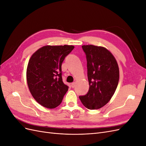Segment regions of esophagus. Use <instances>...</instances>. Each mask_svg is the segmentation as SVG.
Returning <instances> with one entry per match:
<instances>
[{
	"label": "esophagus",
	"instance_id": "34e87169",
	"mask_svg": "<svg viewBox=\"0 0 146 146\" xmlns=\"http://www.w3.org/2000/svg\"><path fill=\"white\" fill-rule=\"evenodd\" d=\"M71 86L72 88H74L75 86H76V82H73L71 83Z\"/></svg>",
	"mask_w": 146,
	"mask_h": 146
}]
</instances>
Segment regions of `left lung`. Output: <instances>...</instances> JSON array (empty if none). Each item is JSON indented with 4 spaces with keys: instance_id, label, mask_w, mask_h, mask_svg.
Instances as JSON below:
<instances>
[{
    "instance_id": "1",
    "label": "left lung",
    "mask_w": 146,
    "mask_h": 146,
    "mask_svg": "<svg viewBox=\"0 0 146 146\" xmlns=\"http://www.w3.org/2000/svg\"><path fill=\"white\" fill-rule=\"evenodd\" d=\"M82 48L86 56L90 89L79 98L88 109H99L115 92L119 79V66L114 56L105 47L83 45Z\"/></svg>"
}]
</instances>
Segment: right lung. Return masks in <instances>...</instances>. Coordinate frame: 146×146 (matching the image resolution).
Wrapping results in <instances>:
<instances>
[{
	"instance_id": "1",
	"label": "right lung",
	"mask_w": 146,
	"mask_h": 146,
	"mask_svg": "<svg viewBox=\"0 0 146 146\" xmlns=\"http://www.w3.org/2000/svg\"><path fill=\"white\" fill-rule=\"evenodd\" d=\"M74 46H45L35 52L27 65V82L31 94L38 104L56 108L68 90L61 77V64Z\"/></svg>"
}]
</instances>
